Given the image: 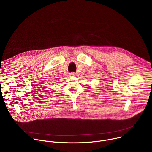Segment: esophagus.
Instances as JSON below:
<instances>
[{
	"label": "esophagus",
	"mask_w": 152,
	"mask_h": 152,
	"mask_svg": "<svg viewBox=\"0 0 152 152\" xmlns=\"http://www.w3.org/2000/svg\"><path fill=\"white\" fill-rule=\"evenodd\" d=\"M70 75V76H75L76 75V74H75V73H71Z\"/></svg>",
	"instance_id": "obj_1"
}]
</instances>
